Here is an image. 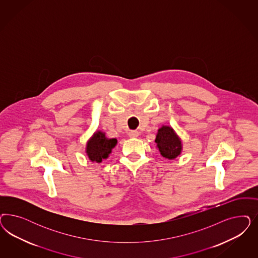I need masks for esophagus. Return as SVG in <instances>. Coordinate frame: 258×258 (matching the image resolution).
I'll list each match as a JSON object with an SVG mask.
<instances>
[{
    "label": "esophagus",
    "instance_id": "34e87169",
    "mask_svg": "<svg viewBox=\"0 0 258 258\" xmlns=\"http://www.w3.org/2000/svg\"><path fill=\"white\" fill-rule=\"evenodd\" d=\"M128 135H129L130 138L135 139V138H138V137H139V132H138V131H130Z\"/></svg>",
    "mask_w": 258,
    "mask_h": 258
}]
</instances>
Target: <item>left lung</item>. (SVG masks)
<instances>
[{
    "mask_svg": "<svg viewBox=\"0 0 258 258\" xmlns=\"http://www.w3.org/2000/svg\"><path fill=\"white\" fill-rule=\"evenodd\" d=\"M155 142L160 155L169 160L177 158L182 152L181 139L169 125H162L158 129Z\"/></svg>",
    "mask_w": 258,
    "mask_h": 258,
    "instance_id": "obj_1",
    "label": "left lung"
}]
</instances>
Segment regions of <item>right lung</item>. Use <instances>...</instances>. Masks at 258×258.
<instances>
[{
    "instance_id": "1",
    "label": "right lung",
    "mask_w": 258,
    "mask_h": 258,
    "mask_svg": "<svg viewBox=\"0 0 258 258\" xmlns=\"http://www.w3.org/2000/svg\"><path fill=\"white\" fill-rule=\"evenodd\" d=\"M116 143V139H109L104 132L98 130L86 142L85 153L92 162L100 163L103 159L108 158Z\"/></svg>"
}]
</instances>
